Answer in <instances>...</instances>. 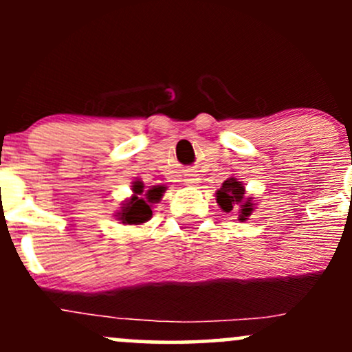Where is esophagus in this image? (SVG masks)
Wrapping results in <instances>:
<instances>
[{
	"mask_svg": "<svg viewBox=\"0 0 352 352\" xmlns=\"http://www.w3.org/2000/svg\"><path fill=\"white\" fill-rule=\"evenodd\" d=\"M185 182H187L188 185L200 184V177L197 175V173H187V177H185Z\"/></svg>",
	"mask_w": 352,
	"mask_h": 352,
	"instance_id": "34e87169",
	"label": "esophagus"
}]
</instances>
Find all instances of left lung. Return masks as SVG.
<instances>
[{"mask_svg": "<svg viewBox=\"0 0 352 352\" xmlns=\"http://www.w3.org/2000/svg\"><path fill=\"white\" fill-rule=\"evenodd\" d=\"M217 204L227 213L236 210L240 220H248L246 217L253 212L252 199H245V187L233 177L221 184V188L217 192Z\"/></svg>", "mask_w": 352, "mask_h": 352, "instance_id": "8db88e82", "label": "left lung"}]
</instances>
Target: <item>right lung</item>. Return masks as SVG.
I'll list each match as a JSON object with an SVG mask.
<instances>
[{
  "label": "right lung",
  "mask_w": 352,
  "mask_h": 352,
  "mask_svg": "<svg viewBox=\"0 0 352 352\" xmlns=\"http://www.w3.org/2000/svg\"><path fill=\"white\" fill-rule=\"evenodd\" d=\"M132 190H134V195L127 204H124L117 217L124 225L145 223L152 217V204H157L162 199L165 187H153L152 190H147V193H144V185L140 182H135Z\"/></svg>",
  "instance_id": "right-lung-1"
}]
</instances>
